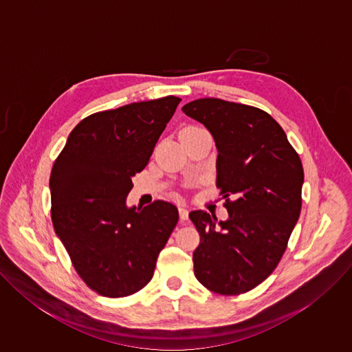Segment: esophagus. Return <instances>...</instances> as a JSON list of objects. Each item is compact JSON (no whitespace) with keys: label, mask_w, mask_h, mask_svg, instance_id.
I'll return each instance as SVG.
<instances>
[{"label":"esophagus","mask_w":352,"mask_h":352,"mask_svg":"<svg viewBox=\"0 0 352 352\" xmlns=\"http://www.w3.org/2000/svg\"><path fill=\"white\" fill-rule=\"evenodd\" d=\"M179 219H181V223H185L188 220V210L184 208V206H179Z\"/></svg>","instance_id":"esophagus-1"}]
</instances>
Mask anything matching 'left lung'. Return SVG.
Returning <instances> with one entry per match:
<instances>
[{
	"label": "left lung",
	"mask_w": 352,
	"mask_h": 352,
	"mask_svg": "<svg viewBox=\"0 0 352 352\" xmlns=\"http://www.w3.org/2000/svg\"><path fill=\"white\" fill-rule=\"evenodd\" d=\"M182 111L214 138L216 185L228 212L226 221L204 210L189 213L200 235L195 276L221 295L248 292L285 252L302 206V163L283 128L261 109L208 97Z\"/></svg>",
	"instance_id": "left-lung-1"
}]
</instances>
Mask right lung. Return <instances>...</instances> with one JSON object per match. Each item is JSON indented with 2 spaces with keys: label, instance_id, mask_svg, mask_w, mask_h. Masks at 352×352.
Instances as JSON below:
<instances>
[{
  "label": "right lung",
  "instance_id": "right-lung-1",
  "mask_svg": "<svg viewBox=\"0 0 352 352\" xmlns=\"http://www.w3.org/2000/svg\"><path fill=\"white\" fill-rule=\"evenodd\" d=\"M179 102L167 96L83 118L53 166L56 234L76 273L100 295L142 289L178 223L173 204L155 200L139 210L126 206V196Z\"/></svg>",
  "mask_w": 352,
  "mask_h": 352
}]
</instances>
